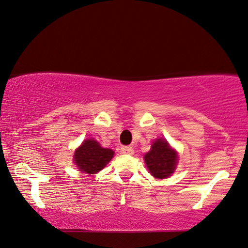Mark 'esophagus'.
Instances as JSON below:
<instances>
[{"label":"esophagus","instance_id":"obj_1","mask_svg":"<svg viewBox=\"0 0 248 248\" xmlns=\"http://www.w3.org/2000/svg\"><path fill=\"white\" fill-rule=\"evenodd\" d=\"M121 152L123 154H126V155H133L134 149L132 147H129V146H123V147L121 148Z\"/></svg>","mask_w":248,"mask_h":248}]
</instances>
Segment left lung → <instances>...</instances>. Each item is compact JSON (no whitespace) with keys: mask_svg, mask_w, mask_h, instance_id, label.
<instances>
[{"mask_svg":"<svg viewBox=\"0 0 248 248\" xmlns=\"http://www.w3.org/2000/svg\"><path fill=\"white\" fill-rule=\"evenodd\" d=\"M146 166L157 179H166L171 176L178 164V154L168 141L164 139H157L152 145L151 151L145 154Z\"/></svg>","mask_w":248,"mask_h":248,"instance_id":"obj_1","label":"left lung"}]
</instances>
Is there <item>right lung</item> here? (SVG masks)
<instances>
[{"mask_svg":"<svg viewBox=\"0 0 248 248\" xmlns=\"http://www.w3.org/2000/svg\"><path fill=\"white\" fill-rule=\"evenodd\" d=\"M113 156L112 149L103 148L95 140L89 139L76 149L74 161L81 172L94 174L102 170Z\"/></svg>","mask_w":248,"mask_h":248,"instance_id":"add662e5","label":"right lung"}]
</instances>
